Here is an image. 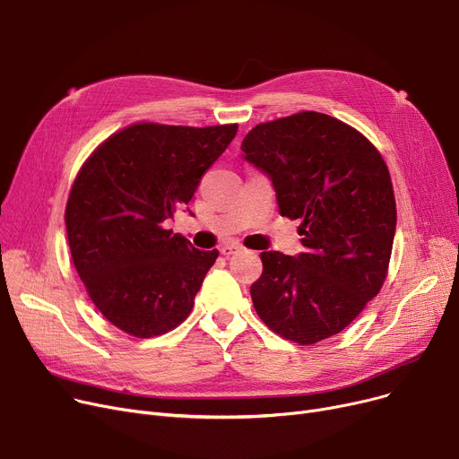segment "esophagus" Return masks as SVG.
<instances>
[{
  "label": "esophagus",
  "instance_id": "1",
  "mask_svg": "<svg viewBox=\"0 0 459 459\" xmlns=\"http://www.w3.org/2000/svg\"><path fill=\"white\" fill-rule=\"evenodd\" d=\"M239 251H242V246H239V244H225V246L220 247V253L225 255V256L236 255V253H239Z\"/></svg>",
  "mask_w": 459,
  "mask_h": 459
}]
</instances>
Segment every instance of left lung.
Returning <instances> with one entry per match:
<instances>
[{
    "instance_id": "obj_1",
    "label": "left lung",
    "mask_w": 459,
    "mask_h": 459,
    "mask_svg": "<svg viewBox=\"0 0 459 459\" xmlns=\"http://www.w3.org/2000/svg\"><path fill=\"white\" fill-rule=\"evenodd\" d=\"M244 160L266 175L281 215L301 220L303 253L264 251L253 305L272 331L315 344L348 327L387 277L396 203L374 144L342 120L303 111L256 125Z\"/></svg>"
}]
</instances>
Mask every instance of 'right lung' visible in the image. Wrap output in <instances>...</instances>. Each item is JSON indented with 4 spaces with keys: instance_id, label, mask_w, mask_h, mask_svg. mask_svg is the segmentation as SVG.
Instances as JSON below:
<instances>
[{
    "instance_id": "add662e5",
    "label": "right lung",
    "mask_w": 459,
    "mask_h": 459,
    "mask_svg": "<svg viewBox=\"0 0 459 459\" xmlns=\"http://www.w3.org/2000/svg\"><path fill=\"white\" fill-rule=\"evenodd\" d=\"M236 132L139 123L83 163L65 212L68 246L89 298L120 331L149 339L187 318L220 253L195 249L165 223Z\"/></svg>"
}]
</instances>
